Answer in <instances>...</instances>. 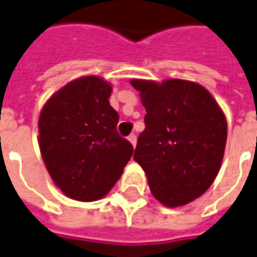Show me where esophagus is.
I'll list each match as a JSON object with an SVG mask.
<instances>
[{"label":"esophagus","mask_w":257,"mask_h":257,"mask_svg":"<svg viewBox=\"0 0 257 257\" xmlns=\"http://www.w3.org/2000/svg\"><path fill=\"white\" fill-rule=\"evenodd\" d=\"M128 141L129 142H131V143H132V146H136V135H134V134H132V135H129V136H128Z\"/></svg>","instance_id":"obj_1"}]
</instances>
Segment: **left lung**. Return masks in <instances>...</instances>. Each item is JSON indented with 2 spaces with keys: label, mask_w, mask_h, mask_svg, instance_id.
I'll list each match as a JSON object with an SVG mask.
<instances>
[{
  "label": "left lung",
  "mask_w": 257,
  "mask_h": 257,
  "mask_svg": "<svg viewBox=\"0 0 257 257\" xmlns=\"http://www.w3.org/2000/svg\"><path fill=\"white\" fill-rule=\"evenodd\" d=\"M146 108L134 160L160 203L179 207L202 196L221 167L227 119L203 86L167 79H131Z\"/></svg>",
  "instance_id": "left-lung-1"
}]
</instances>
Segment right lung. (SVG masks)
I'll return each mask as SVG.
<instances>
[{"label": "right lung", "instance_id": "1", "mask_svg": "<svg viewBox=\"0 0 257 257\" xmlns=\"http://www.w3.org/2000/svg\"><path fill=\"white\" fill-rule=\"evenodd\" d=\"M112 86L96 75L73 79L43 105L39 146L57 188L79 202L104 197L122 175L134 147L116 132Z\"/></svg>", "mask_w": 257, "mask_h": 257}]
</instances>
